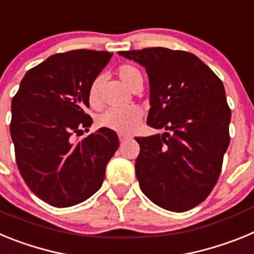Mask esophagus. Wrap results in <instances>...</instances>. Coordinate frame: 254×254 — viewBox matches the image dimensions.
<instances>
[{
  "label": "esophagus",
  "instance_id": "34e87169",
  "mask_svg": "<svg viewBox=\"0 0 254 254\" xmlns=\"http://www.w3.org/2000/svg\"><path fill=\"white\" fill-rule=\"evenodd\" d=\"M129 138H131V136H127V134L120 133V141H121V142H125V141L129 140Z\"/></svg>",
  "mask_w": 254,
  "mask_h": 254
}]
</instances>
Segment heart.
<instances>
[{"label":"heart","instance_id":"obj_1","mask_svg":"<svg viewBox=\"0 0 254 254\" xmlns=\"http://www.w3.org/2000/svg\"><path fill=\"white\" fill-rule=\"evenodd\" d=\"M118 77L126 86L133 90L136 85L142 84V73L137 67L125 64L118 68ZM100 86L102 77H96L89 89V103L93 108H99L102 104L100 98ZM142 120V111L136 105L127 108H109L98 116V125L104 128L120 133H131L137 128Z\"/></svg>","mask_w":254,"mask_h":254}]
</instances>
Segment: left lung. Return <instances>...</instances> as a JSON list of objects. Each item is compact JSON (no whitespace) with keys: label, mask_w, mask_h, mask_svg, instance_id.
I'll list each match as a JSON object with an SVG mask.
<instances>
[{"label":"left lung","mask_w":254,"mask_h":254,"mask_svg":"<svg viewBox=\"0 0 254 254\" xmlns=\"http://www.w3.org/2000/svg\"><path fill=\"white\" fill-rule=\"evenodd\" d=\"M146 68L147 125L165 132L136 137V177L155 205L183 212L205 201L219 179L230 142L225 89L197 56L168 48L118 52Z\"/></svg>","instance_id":"8db88e82"}]
</instances>
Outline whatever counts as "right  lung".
<instances>
[{"label": "right lung", "instance_id": "right-lung-1", "mask_svg": "<svg viewBox=\"0 0 254 254\" xmlns=\"http://www.w3.org/2000/svg\"><path fill=\"white\" fill-rule=\"evenodd\" d=\"M104 51L51 56L29 69L11 102L10 132L17 168L35 196L55 207H69L103 185L108 161L120 146L114 131L89 132L93 120L89 89L111 61Z\"/></svg>", "mask_w": 254, "mask_h": 254}]
</instances>
